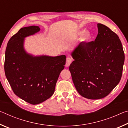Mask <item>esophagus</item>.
I'll return each instance as SVG.
<instances>
[{"label":"esophagus","instance_id":"esophagus-1","mask_svg":"<svg viewBox=\"0 0 128 128\" xmlns=\"http://www.w3.org/2000/svg\"><path fill=\"white\" fill-rule=\"evenodd\" d=\"M72 62V59H71L70 58H69L68 57L66 58V67L69 66H70V64H71V62Z\"/></svg>","mask_w":128,"mask_h":128}]
</instances>
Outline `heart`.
I'll list each match as a JSON object with an SVG mask.
<instances>
[{"label":"heart","instance_id":"heart-1","mask_svg":"<svg viewBox=\"0 0 128 128\" xmlns=\"http://www.w3.org/2000/svg\"><path fill=\"white\" fill-rule=\"evenodd\" d=\"M78 35H82V40L83 41H88L91 40L92 36V34L90 32L84 31V30H81L78 32Z\"/></svg>","mask_w":128,"mask_h":128}]
</instances>
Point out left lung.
Here are the masks:
<instances>
[{
  "instance_id": "left-lung-1",
  "label": "left lung",
  "mask_w": 128,
  "mask_h": 128,
  "mask_svg": "<svg viewBox=\"0 0 128 128\" xmlns=\"http://www.w3.org/2000/svg\"><path fill=\"white\" fill-rule=\"evenodd\" d=\"M97 26L95 40L80 43L72 52L69 68L78 92L90 99L104 98L118 85L125 60L118 36L106 25Z\"/></svg>"
}]
</instances>
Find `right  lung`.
I'll list each match as a JSON object with an SVG mask.
<instances>
[{"mask_svg":"<svg viewBox=\"0 0 128 128\" xmlns=\"http://www.w3.org/2000/svg\"><path fill=\"white\" fill-rule=\"evenodd\" d=\"M37 26L20 29L7 43L4 71L13 92L26 102L38 104L50 98L66 65V56H34L24 48L25 38L40 31Z\"/></svg>","mask_w":128,"mask_h":128,"instance_id":"1","label":"right lung"}]
</instances>
